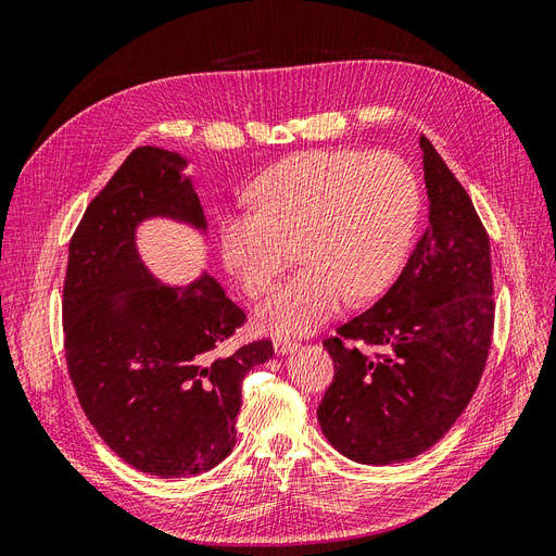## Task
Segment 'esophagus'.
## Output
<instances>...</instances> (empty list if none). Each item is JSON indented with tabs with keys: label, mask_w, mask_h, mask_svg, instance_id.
<instances>
[{
	"label": "esophagus",
	"mask_w": 556,
	"mask_h": 556,
	"mask_svg": "<svg viewBox=\"0 0 556 556\" xmlns=\"http://www.w3.org/2000/svg\"><path fill=\"white\" fill-rule=\"evenodd\" d=\"M274 348H276L278 355H290V352H294V350L299 348V343H296V341H290V339H278V341L274 343Z\"/></svg>",
	"instance_id": "esophagus-1"
}]
</instances>
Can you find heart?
Instances as JSON below:
<instances>
[{"label": "heart", "mask_w": 556, "mask_h": 556, "mask_svg": "<svg viewBox=\"0 0 556 556\" xmlns=\"http://www.w3.org/2000/svg\"><path fill=\"white\" fill-rule=\"evenodd\" d=\"M252 211L227 213L217 248L227 271L260 296L292 260L299 271L268 294L257 319L274 333H308L348 296H378L406 257L419 211L410 166L394 153L308 150L245 190Z\"/></svg>", "instance_id": "b5f03b06"}]
</instances>
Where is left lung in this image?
I'll list each match as a JSON object with an SVG mask.
<instances>
[{
    "label": "left lung",
    "instance_id": "left-lung-1",
    "mask_svg": "<svg viewBox=\"0 0 556 556\" xmlns=\"http://www.w3.org/2000/svg\"><path fill=\"white\" fill-rule=\"evenodd\" d=\"M419 148L429 197L422 239L384 296L325 341L333 382L317 422L348 459L371 466L439 443L478 390L492 345L490 239L425 134Z\"/></svg>",
    "mask_w": 556,
    "mask_h": 556
}]
</instances>
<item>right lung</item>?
Masks as SVG:
<instances>
[{
    "label": "right lung",
    "mask_w": 556,
    "mask_h": 556,
    "mask_svg": "<svg viewBox=\"0 0 556 556\" xmlns=\"http://www.w3.org/2000/svg\"><path fill=\"white\" fill-rule=\"evenodd\" d=\"M188 157L131 150L83 213L70 243L62 323L66 366L80 408L129 466L190 478L237 443L241 384L274 357L271 341L223 355L245 313L206 271L166 285L143 264L137 229L166 217L206 233Z\"/></svg>",
    "instance_id": "obj_1"
}]
</instances>
